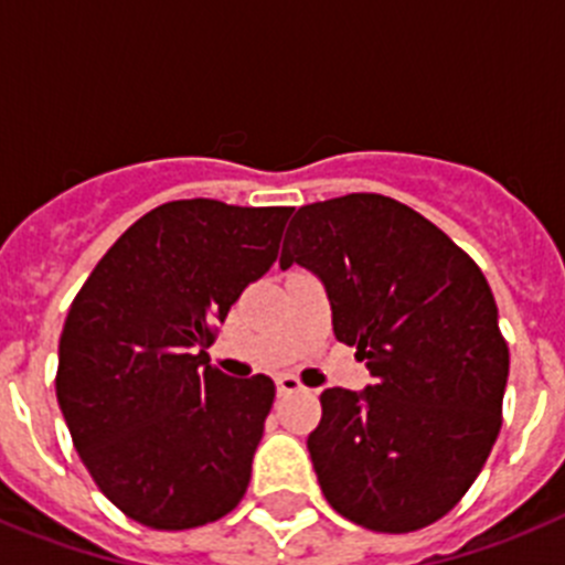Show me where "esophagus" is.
Listing matches in <instances>:
<instances>
[{
    "instance_id": "1",
    "label": "esophagus",
    "mask_w": 565,
    "mask_h": 565,
    "mask_svg": "<svg viewBox=\"0 0 565 565\" xmlns=\"http://www.w3.org/2000/svg\"><path fill=\"white\" fill-rule=\"evenodd\" d=\"M277 393H279V396H291V393H306V384L299 382L297 376H288V373H282V376H277Z\"/></svg>"
}]
</instances>
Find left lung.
<instances>
[{"label":"left lung","mask_w":565,"mask_h":565,"mask_svg":"<svg viewBox=\"0 0 565 565\" xmlns=\"http://www.w3.org/2000/svg\"><path fill=\"white\" fill-rule=\"evenodd\" d=\"M294 263L322 279L333 333L373 376L319 396L308 452L322 495L373 532L430 526L501 433L509 348L487 277L427 217L367 192L299 209L279 257Z\"/></svg>","instance_id":"left-lung-1"}]
</instances>
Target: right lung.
Segmentation results:
<instances>
[{
	"label": "right lung",
	"instance_id": "1",
	"mask_svg": "<svg viewBox=\"0 0 565 565\" xmlns=\"http://www.w3.org/2000/svg\"><path fill=\"white\" fill-rule=\"evenodd\" d=\"M291 212L163 203L115 239L70 306L58 407L96 487L143 526H203L246 495L274 382L228 379L206 351L274 266Z\"/></svg>",
	"mask_w": 565,
	"mask_h": 565
}]
</instances>
